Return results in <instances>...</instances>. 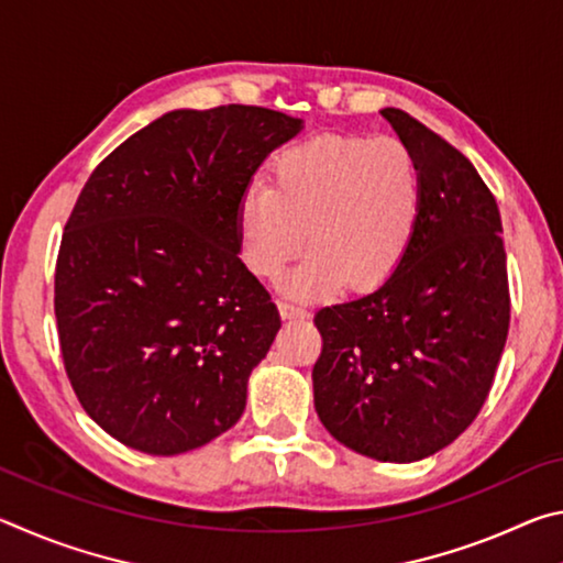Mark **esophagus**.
Here are the masks:
<instances>
[{"label":"esophagus","mask_w":563,"mask_h":563,"mask_svg":"<svg viewBox=\"0 0 563 563\" xmlns=\"http://www.w3.org/2000/svg\"><path fill=\"white\" fill-rule=\"evenodd\" d=\"M280 308V316L285 318V320H305V318H310V312L302 308V305H292V302H280L278 305Z\"/></svg>","instance_id":"34e87169"}]
</instances>
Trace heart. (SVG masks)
Here are the masks:
<instances>
[{
	"instance_id": "obj_1",
	"label": "heart",
	"mask_w": 563,
	"mask_h": 563,
	"mask_svg": "<svg viewBox=\"0 0 563 563\" xmlns=\"http://www.w3.org/2000/svg\"><path fill=\"white\" fill-rule=\"evenodd\" d=\"M422 211V174L395 139L312 136L273 161L271 188H255L238 211L243 263L275 280L305 241L310 253L288 290L325 298L347 280L367 290L402 263Z\"/></svg>"
}]
</instances>
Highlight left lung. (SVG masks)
I'll return each mask as SVG.
<instances>
[{"instance_id":"left-lung-1","label":"left lung","mask_w":563,"mask_h":563,"mask_svg":"<svg viewBox=\"0 0 563 563\" xmlns=\"http://www.w3.org/2000/svg\"><path fill=\"white\" fill-rule=\"evenodd\" d=\"M379 113L417 158L422 211L377 290L318 310L312 389L340 444L407 464L479 415L509 332V280L499 208L470 158L409 113Z\"/></svg>"}]
</instances>
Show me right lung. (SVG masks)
Returning a JSON list of instances; mask_svg holds the SVG:
<instances>
[{
  "label": "right lung",
  "instance_id": "right-lung-1",
  "mask_svg": "<svg viewBox=\"0 0 563 563\" xmlns=\"http://www.w3.org/2000/svg\"><path fill=\"white\" fill-rule=\"evenodd\" d=\"M300 129L241 103L168 111L81 188L54 312L74 393L113 440L170 456L241 419L280 316L238 258V211L258 166Z\"/></svg>",
  "mask_w": 563,
  "mask_h": 563
}]
</instances>
